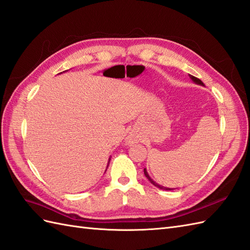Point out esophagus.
<instances>
[{
  "instance_id": "1",
  "label": "esophagus",
  "mask_w": 250,
  "mask_h": 250,
  "mask_svg": "<svg viewBox=\"0 0 250 250\" xmlns=\"http://www.w3.org/2000/svg\"><path fill=\"white\" fill-rule=\"evenodd\" d=\"M125 141H126V144H127V145H133V144H135V143L138 142V136H137L136 133L131 132L130 134L127 135Z\"/></svg>"
}]
</instances>
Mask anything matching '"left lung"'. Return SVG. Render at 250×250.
<instances>
[{
    "label": "left lung",
    "mask_w": 250,
    "mask_h": 250,
    "mask_svg": "<svg viewBox=\"0 0 250 250\" xmlns=\"http://www.w3.org/2000/svg\"><path fill=\"white\" fill-rule=\"evenodd\" d=\"M189 78L191 79V81H193L194 83H196V84H198V85H202V86H205V84L201 82V81L199 80V79H197V78H195V77H193V75H190L189 74ZM193 162H195V161H193ZM144 173H145V176L147 177V179L149 180L150 182H151L154 187H156V188H161V189H166V190H171V189H173V188H165V187H162V185H160V184H158L156 182H154L153 180L150 178V176L148 175V172H147V170H146V168H144Z\"/></svg>",
    "instance_id": "1"
}]
</instances>
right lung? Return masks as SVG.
Segmentation results:
<instances>
[{
	"mask_svg": "<svg viewBox=\"0 0 250 250\" xmlns=\"http://www.w3.org/2000/svg\"><path fill=\"white\" fill-rule=\"evenodd\" d=\"M61 73H62V72H61ZM109 161H111V159H109V160H108V164H109ZM108 164H107V167H108Z\"/></svg>",
	"mask_w": 250,
	"mask_h": 250,
	"instance_id": "obj_1",
	"label": "right lung"
}]
</instances>
